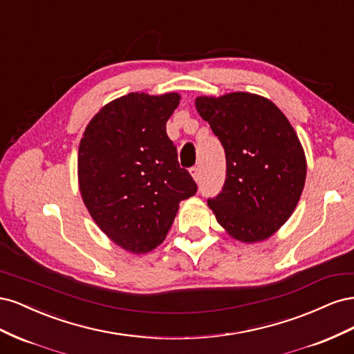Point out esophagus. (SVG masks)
<instances>
[{"instance_id":"1","label":"esophagus","mask_w":354,"mask_h":354,"mask_svg":"<svg viewBox=\"0 0 354 354\" xmlns=\"http://www.w3.org/2000/svg\"><path fill=\"white\" fill-rule=\"evenodd\" d=\"M190 176L194 177V180H195V181H199V178H201V169H199V167L190 168Z\"/></svg>"}]
</instances>
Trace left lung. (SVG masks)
<instances>
[{
  "mask_svg": "<svg viewBox=\"0 0 354 354\" xmlns=\"http://www.w3.org/2000/svg\"><path fill=\"white\" fill-rule=\"evenodd\" d=\"M195 106L226 152V181L209 209L233 239L266 241L292 216L304 189L307 162L295 130L259 94L201 95Z\"/></svg>",
  "mask_w": 354,
  "mask_h": 354,
  "instance_id": "8db88e82",
  "label": "left lung"
}]
</instances>
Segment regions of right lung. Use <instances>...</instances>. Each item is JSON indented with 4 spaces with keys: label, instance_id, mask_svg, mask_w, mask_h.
I'll return each mask as SVG.
<instances>
[{
    "label": "right lung",
    "instance_id": "right-lung-1",
    "mask_svg": "<svg viewBox=\"0 0 354 354\" xmlns=\"http://www.w3.org/2000/svg\"><path fill=\"white\" fill-rule=\"evenodd\" d=\"M180 94L130 93L93 116L78 149L82 201L100 230L133 254L164 242L178 203L196 194L165 125Z\"/></svg>",
    "mask_w": 354,
    "mask_h": 354
}]
</instances>
